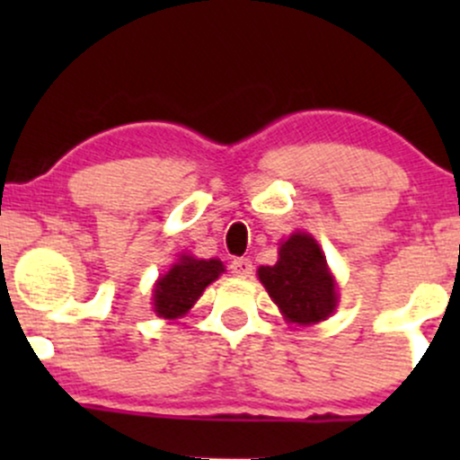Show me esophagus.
Segmentation results:
<instances>
[{
  "instance_id": "esophagus-1",
  "label": "esophagus",
  "mask_w": 460,
  "mask_h": 460,
  "mask_svg": "<svg viewBox=\"0 0 460 460\" xmlns=\"http://www.w3.org/2000/svg\"><path fill=\"white\" fill-rule=\"evenodd\" d=\"M229 268H231V272L240 279H246L252 274V261L246 260V257H237V260L231 261Z\"/></svg>"
}]
</instances>
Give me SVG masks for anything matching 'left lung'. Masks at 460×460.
<instances>
[{
  "instance_id": "1",
  "label": "left lung",
  "mask_w": 460,
  "mask_h": 460,
  "mask_svg": "<svg viewBox=\"0 0 460 460\" xmlns=\"http://www.w3.org/2000/svg\"><path fill=\"white\" fill-rule=\"evenodd\" d=\"M260 281L289 322L314 324L329 318L337 305V289L318 242L307 234L285 240L274 266H261Z\"/></svg>"
}]
</instances>
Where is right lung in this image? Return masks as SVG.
<instances>
[{"instance_id":"obj_1","label":"right lung","mask_w":460,"mask_h":460,"mask_svg":"<svg viewBox=\"0 0 460 460\" xmlns=\"http://www.w3.org/2000/svg\"><path fill=\"white\" fill-rule=\"evenodd\" d=\"M225 272L223 261L218 260H194L183 255L179 263L171 268L155 285L153 305L160 318L175 320L197 303L203 289Z\"/></svg>"}]
</instances>
